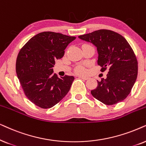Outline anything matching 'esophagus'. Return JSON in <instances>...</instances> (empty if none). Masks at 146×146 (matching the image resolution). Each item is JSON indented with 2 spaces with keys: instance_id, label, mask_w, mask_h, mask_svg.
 Masks as SVG:
<instances>
[{
  "instance_id": "obj_1",
  "label": "esophagus",
  "mask_w": 146,
  "mask_h": 146,
  "mask_svg": "<svg viewBox=\"0 0 146 146\" xmlns=\"http://www.w3.org/2000/svg\"><path fill=\"white\" fill-rule=\"evenodd\" d=\"M79 78H81V79H83V80H87V79H89L88 77H82V76H79Z\"/></svg>"
}]
</instances>
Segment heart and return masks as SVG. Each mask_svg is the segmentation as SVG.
<instances>
[{
  "label": "heart",
  "instance_id": "b5f03b06",
  "mask_svg": "<svg viewBox=\"0 0 146 146\" xmlns=\"http://www.w3.org/2000/svg\"><path fill=\"white\" fill-rule=\"evenodd\" d=\"M75 71L78 74H85V73H86V69L83 66H78L76 67Z\"/></svg>",
  "mask_w": 146,
  "mask_h": 146
}]
</instances>
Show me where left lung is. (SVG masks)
<instances>
[{"label":"left lung","mask_w":146,"mask_h":146,"mask_svg":"<svg viewBox=\"0 0 146 146\" xmlns=\"http://www.w3.org/2000/svg\"><path fill=\"white\" fill-rule=\"evenodd\" d=\"M97 46L101 71L108 70L106 79L98 81L91 95L103 104L112 106L122 102L131 92L137 76V61L125 38L117 33L101 29L79 36Z\"/></svg>","instance_id":"1"}]
</instances>
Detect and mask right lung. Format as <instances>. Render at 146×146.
I'll use <instances>...</instances> for the list:
<instances>
[{
    "instance_id": "1",
    "label": "right lung",
    "mask_w": 146,
    "mask_h": 146,
    "mask_svg": "<svg viewBox=\"0 0 146 146\" xmlns=\"http://www.w3.org/2000/svg\"><path fill=\"white\" fill-rule=\"evenodd\" d=\"M75 38L46 31L36 35L21 48L16 61L17 77L25 95L36 106L52 108L69 92L75 77L59 78L52 68Z\"/></svg>"
}]
</instances>
